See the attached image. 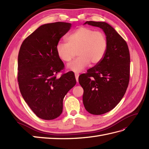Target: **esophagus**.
I'll return each mask as SVG.
<instances>
[{"label":"esophagus","mask_w":149,"mask_h":149,"mask_svg":"<svg viewBox=\"0 0 149 149\" xmlns=\"http://www.w3.org/2000/svg\"><path fill=\"white\" fill-rule=\"evenodd\" d=\"M79 74H77V73H75V79H76V81H77V82H79Z\"/></svg>","instance_id":"obj_1"}]
</instances>
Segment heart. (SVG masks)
I'll return each instance as SVG.
<instances>
[{"mask_svg":"<svg viewBox=\"0 0 149 149\" xmlns=\"http://www.w3.org/2000/svg\"><path fill=\"white\" fill-rule=\"evenodd\" d=\"M68 42L59 41L56 52L63 62H70L77 50V58L68 64V68L76 73L82 72L89 63L96 65L103 59L108 48L105 34L87 27H80L67 37Z\"/></svg>","mask_w":149,"mask_h":149,"instance_id":"obj_1","label":"heart"}]
</instances>
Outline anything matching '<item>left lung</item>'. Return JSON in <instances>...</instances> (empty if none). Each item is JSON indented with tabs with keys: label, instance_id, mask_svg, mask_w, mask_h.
Listing matches in <instances>:
<instances>
[{
	"label": "left lung",
	"instance_id": "8db88e82",
	"mask_svg": "<svg viewBox=\"0 0 149 149\" xmlns=\"http://www.w3.org/2000/svg\"><path fill=\"white\" fill-rule=\"evenodd\" d=\"M85 24L101 28L108 41L103 59L79 77L86 109L100 115L112 110L125 95L130 80V57L127 42L112 26L105 22Z\"/></svg>",
	"mask_w": 149,
	"mask_h": 149
}]
</instances>
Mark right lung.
Segmentation results:
<instances>
[{
    "label": "right lung",
    "mask_w": 149,
    "mask_h": 149,
    "mask_svg": "<svg viewBox=\"0 0 149 149\" xmlns=\"http://www.w3.org/2000/svg\"><path fill=\"white\" fill-rule=\"evenodd\" d=\"M71 24L56 22L41 25L22 42L18 54L17 81L25 102L43 120L58 117L65 96L76 84L73 72L56 74L64 64L56 45L69 31Z\"/></svg>",
    "instance_id": "add662e5"
}]
</instances>
